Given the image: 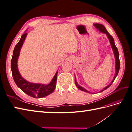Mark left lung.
Listing matches in <instances>:
<instances>
[{
    "label": "left lung",
    "instance_id": "left-lung-1",
    "mask_svg": "<svg viewBox=\"0 0 132 132\" xmlns=\"http://www.w3.org/2000/svg\"><path fill=\"white\" fill-rule=\"evenodd\" d=\"M94 26L97 28V29H98V30L101 32L102 33H104L105 34L107 35V36L108 37V38H109V40H110V43H111V45L112 46V50L113 51V52H114V57H115V59H116V74H115V76L114 77L113 79V80L112 81L111 83L110 84V85H108L107 86H106V87H105L104 89H103V90H102L100 92H102L103 91H104L105 90L107 89L108 87H110L112 84L113 83V82L114 81V80H115L116 78L117 75H118V72H119V68H120V62H119V53H118V49L117 47L116 46L115 44H114V39H113V38L112 37V36L109 33V32H108L106 29L105 27L101 25V24H100V23H95V24H94ZM75 84L76 85H77V87L80 89L81 91H85V92H86V93H90L89 91H87L86 89H85L84 88H83L82 87L79 86L77 82V81H76V79H75Z\"/></svg>",
    "mask_w": 132,
    "mask_h": 132
}]
</instances>
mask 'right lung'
<instances>
[{
	"instance_id": "1",
	"label": "right lung",
	"mask_w": 132,
	"mask_h": 132,
	"mask_svg": "<svg viewBox=\"0 0 132 132\" xmlns=\"http://www.w3.org/2000/svg\"><path fill=\"white\" fill-rule=\"evenodd\" d=\"M27 33L23 34L19 42L15 46L11 61V69L12 75L16 84L25 93L34 98H42L51 94L54 91L56 86L58 71L55 74L52 80L47 85L34 84L27 81L20 74L18 68V59L19 56L21 48L26 37Z\"/></svg>"
}]
</instances>
